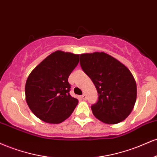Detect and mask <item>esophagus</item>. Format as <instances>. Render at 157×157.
Masks as SVG:
<instances>
[{"instance_id": "34e87169", "label": "esophagus", "mask_w": 157, "mask_h": 157, "mask_svg": "<svg viewBox=\"0 0 157 157\" xmlns=\"http://www.w3.org/2000/svg\"><path fill=\"white\" fill-rule=\"evenodd\" d=\"M82 98H83V100H86V96L85 94H83V95H82Z\"/></svg>"}]
</instances>
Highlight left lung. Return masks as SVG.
<instances>
[{
    "label": "left lung",
    "mask_w": 157,
    "mask_h": 157,
    "mask_svg": "<svg viewBox=\"0 0 157 157\" xmlns=\"http://www.w3.org/2000/svg\"><path fill=\"white\" fill-rule=\"evenodd\" d=\"M80 64L98 92V102L91 106L95 117L106 124L124 121L137 99V84L131 71L104 52L82 53Z\"/></svg>",
    "instance_id": "left-lung-1"
}]
</instances>
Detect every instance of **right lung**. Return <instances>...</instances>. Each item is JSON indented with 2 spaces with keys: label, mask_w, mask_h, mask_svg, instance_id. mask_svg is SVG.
Here are the masks:
<instances>
[{
  "label": "right lung",
  "mask_w": 157,
  "mask_h": 157,
  "mask_svg": "<svg viewBox=\"0 0 157 157\" xmlns=\"http://www.w3.org/2000/svg\"><path fill=\"white\" fill-rule=\"evenodd\" d=\"M78 62L79 54L56 51L31 71L25 83V100L39 119L57 124L73 113L78 101L70 95L68 77Z\"/></svg>",
  "instance_id": "right-lung-1"
}]
</instances>
